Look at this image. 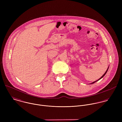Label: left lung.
I'll list each match as a JSON object with an SVG mask.
<instances>
[{"instance_id": "obj_1", "label": "left lung", "mask_w": 122, "mask_h": 122, "mask_svg": "<svg viewBox=\"0 0 122 122\" xmlns=\"http://www.w3.org/2000/svg\"><path fill=\"white\" fill-rule=\"evenodd\" d=\"M108 68H109V67H108V68H107V70H106V72H105V73L104 74V75H103V76H102V77H101V78H100V79H98V80H97V81H94V82H92V83H91V84H94V83H95V82H97V81H98V80H100V79H101V78H102V77H103V76H104L105 75H106V73H107V70H108Z\"/></svg>"}]
</instances>
